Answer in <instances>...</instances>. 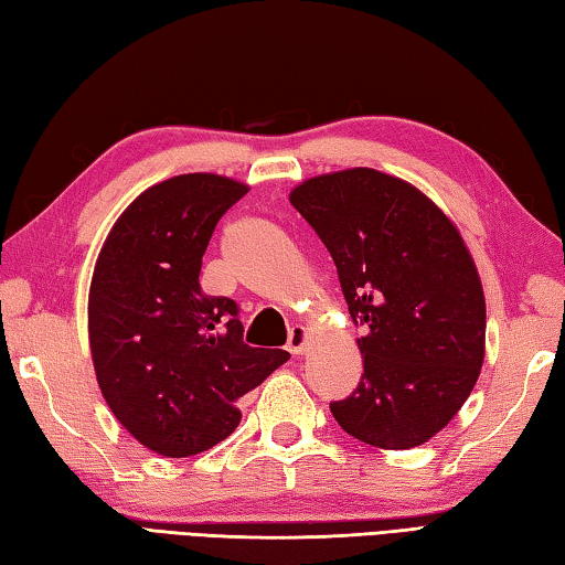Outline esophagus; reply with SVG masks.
Listing matches in <instances>:
<instances>
[{"instance_id":"34e87169","label":"esophagus","mask_w":565,"mask_h":565,"mask_svg":"<svg viewBox=\"0 0 565 565\" xmlns=\"http://www.w3.org/2000/svg\"><path fill=\"white\" fill-rule=\"evenodd\" d=\"M308 345V333L303 326H294L289 330V342H286V350L291 352V355H303Z\"/></svg>"}]
</instances>
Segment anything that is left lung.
I'll list each match as a JSON object with an SVG mask.
<instances>
[{"instance_id":"obj_1","label":"left lung","mask_w":565,"mask_h":565,"mask_svg":"<svg viewBox=\"0 0 565 565\" xmlns=\"http://www.w3.org/2000/svg\"><path fill=\"white\" fill-rule=\"evenodd\" d=\"M291 205L335 262L364 372L335 422L362 444H426L466 404L484 360V294L456 225L394 175L350 169L301 183Z\"/></svg>"}]
</instances>
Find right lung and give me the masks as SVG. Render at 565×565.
<instances>
[{"label": "right lung", "instance_id": "1", "mask_svg": "<svg viewBox=\"0 0 565 565\" xmlns=\"http://www.w3.org/2000/svg\"><path fill=\"white\" fill-rule=\"evenodd\" d=\"M249 188L225 175L185 173L131 203L99 252L87 330L107 406L141 446L188 458L239 424V396L291 355L249 348L239 308L201 291L217 220Z\"/></svg>", "mask_w": 565, "mask_h": 565}]
</instances>
